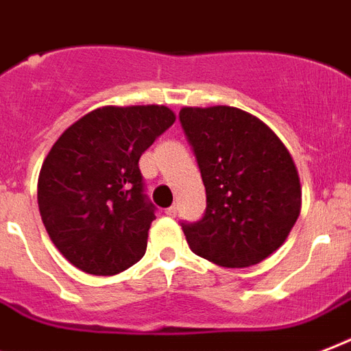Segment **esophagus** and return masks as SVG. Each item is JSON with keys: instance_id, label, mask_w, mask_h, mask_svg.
<instances>
[{"instance_id": "1", "label": "esophagus", "mask_w": 351, "mask_h": 351, "mask_svg": "<svg viewBox=\"0 0 351 351\" xmlns=\"http://www.w3.org/2000/svg\"><path fill=\"white\" fill-rule=\"evenodd\" d=\"M167 216H170V218H176V216H178V206L172 205L170 208H167Z\"/></svg>"}]
</instances>
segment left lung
Masks as SVG:
<instances>
[{
  "instance_id": "8db88e82",
  "label": "left lung",
  "mask_w": 351,
  "mask_h": 351,
  "mask_svg": "<svg viewBox=\"0 0 351 351\" xmlns=\"http://www.w3.org/2000/svg\"><path fill=\"white\" fill-rule=\"evenodd\" d=\"M179 122L205 184L206 208L181 221L190 249L223 267H249L273 254L300 214V179L289 152L251 113L183 108Z\"/></svg>"
}]
</instances>
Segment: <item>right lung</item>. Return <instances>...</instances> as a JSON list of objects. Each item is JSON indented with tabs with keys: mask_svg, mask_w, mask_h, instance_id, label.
<instances>
[{
	"mask_svg": "<svg viewBox=\"0 0 351 351\" xmlns=\"http://www.w3.org/2000/svg\"><path fill=\"white\" fill-rule=\"evenodd\" d=\"M176 121L167 106H106L65 130L43 161L38 206L75 267L111 276L146 252L156 206L138 159Z\"/></svg>",
	"mask_w": 351,
	"mask_h": 351,
	"instance_id": "right-lung-1",
	"label": "right lung"
}]
</instances>
